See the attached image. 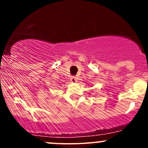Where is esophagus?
Instances as JSON below:
<instances>
[{
    "label": "esophagus",
    "instance_id": "obj_1",
    "mask_svg": "<svg viewBox=\"0 0 148 148\" xmlns=\"http://www.w3.org/2000/svg\"><path fill=\"white\" fill-rule=\"evenodd\" d=\"M71 82L72 83H76L77 82V78L75 77H71Z\"/></svg>",
    "mask_w": 148,
    "mask_h": 148
}]
</instances>
